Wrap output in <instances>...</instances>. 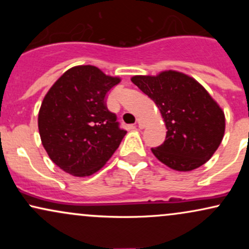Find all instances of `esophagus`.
Masks as SVG:
<instances>
[{
	"instance_id": "obj_1",
	"label": "esophagus",
	"mask_w": 249,
	"mask_h": 249,
	"mask_svg": "<svg viewBox=\"0 0 249 249\" xmlns=\"http://www.w3.org/2000/svg\"><path fill=\"white\" fill-rule=\"evenodd\" d=\"M137 124H138L139 128H144L145 125H146V122H145L142 118H138L137 119Z\"/></svg>"
}]
</instances>
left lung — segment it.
<instances>
[{
	"instance_id": "8db88e82",
	"label": "left lung",
	"mask_w": 249,
	"mask_h": 249,
	"mask_svg": "<svg viewBox=\"0 0 249 249\" xmlns=\"http://www.w3.org/2000/svg\"><path fill=\"white\" fill-rule=\"evenodd\" d=\"M131 81L156 103L166 125L165 142L151 148L157 159L184 172L210 160L224 138L225 115L205 88L172 70Z\"/></svg>"
}]
</instances>
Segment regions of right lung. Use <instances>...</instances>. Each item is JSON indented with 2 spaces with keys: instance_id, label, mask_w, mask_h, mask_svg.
I'll list each match as a JSON object with an SVG mask.
<instances>
[{
  "instance_id": "right-lung-1",
  "label": "right lung",
  "mask_w": 249,
  "mask_h": 249,
  "mask_svg": "<svg viewBox=\"0 0 249 249\" xmlns=\"http://www.w3.org/2000/svg\"><path fill=\"white\" fill-rule=\"evenodd\" d=\"M119 82L92 65H78L45 95L39 136L51 160L67 173L87 177L101 170L126 134L107 107V92Z\"/></svg>"
}]
</instances>
